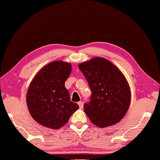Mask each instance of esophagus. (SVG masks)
Returning <instances> with one entry per match:
<instances>
[{
    "label": "esophagus",
    "instance_id": "esophagus-1",
    "mask_svg": "<svg viewBox=\"0 0 160 160\" xmlns=\"http://www.w3.org/2000/svg\"><path fill=\"white\" fill-rule=\"evenodd\" d=\"M78 104H79L80 108H83V102H78Z\"/></svg>",
    "mask_w": 160,
    "mask_h": 160
}]
</instances>
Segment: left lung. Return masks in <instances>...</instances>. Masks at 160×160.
Listing matches in <instances>:
<instances>
[{
    "label": "left lung",
    "instance_id": "obj_1",
    "mask_svg": "<svg viewBox=\"0 0 160 160\" xmlns=\"http://www.w3.org/2000/svg\"><path fill=\"white\" fill-rule=\"evenodd\" d=\"M91 90L84 111L99 128L118 122L127 113L131 101L128 83L122 73L108 60L94 58L79 65Z\"/></svg>",
    "mask_w": 160,
    "mask_h": 160
}]
</instances>
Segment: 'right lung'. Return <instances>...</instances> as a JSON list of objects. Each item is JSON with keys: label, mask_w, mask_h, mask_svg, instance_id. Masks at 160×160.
<instances>
[{"label": "right lung", "mask_w": 160, "mask_h": 160, "mask_svg": "<svg viewBox=\"0 0 160 160\" xmlns=\"http://www.w3.org/2000/svg\"><path fill=\"white\" fill-rule=\"evenodd\" d=\"M72 66L68 62L55 61L36 74L27 92L26 102L30 113L39 124L59 129L68 122L79 105L70 101L65 82Z\"/></svg>", "instance_id": "obj_1"}]
</instances>
